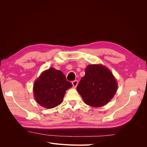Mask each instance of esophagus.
Here are the masks:
<instances>
[{
  "mask_svg": "<svg viewBox=\"0 0 147 147\" xmlns=\"http://www.w3.org/2000/svg\"><path fill=\"white\" fill-rule=\"evenodd\" d=\"M72 85L74 88H76L77 86L78 85V81L77 80H75L72 82Z\"/></svg>",
  "mask_w": 147,
  "mask_h": 147,
  "instance_id": "obj_1",
  "label": "esophagus"
}]
</instances>
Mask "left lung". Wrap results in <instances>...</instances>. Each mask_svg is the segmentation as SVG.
<instances>
[{"instance_id":"left-lung-1","label":"left lung","mask_w":147,"mask_h":147,"mask_svg":"<svg viewBox=\"0 0 147 147\" xmlns=\"http://www.w3.org/2000/svg\"><path fill=\"white\" fill-rule=\"evenodd\" d=\"M118 89L117 79L107 67L88 65L77 90L84 103L93 107H102L112 99Z\"/></svg>"}]
</instances>
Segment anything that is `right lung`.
Instances as JSON below:
<instances>
[{
  "label": "right lung",
  "instance_id": "add662e5",
  "mask_svg": "<svg viewBox=\"0 0 147 147\" xmlns=\"http://www.w3.org/2000/svg\"><path fill=\"white\" fill-rule=\"evenodd\" d=\"M72 87L66 80L61 70L50 67L43 71L35 80L33 86L34 97L37 103L46 109H53L60 105L66 91Z\"/></svg>",
  "mask_w": 147,
  "mask_h": 147
}]
</instances>
